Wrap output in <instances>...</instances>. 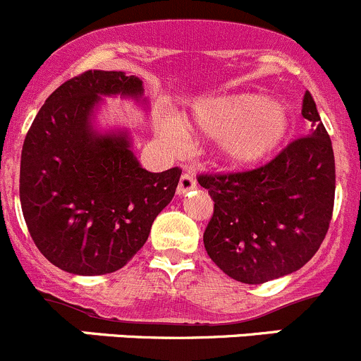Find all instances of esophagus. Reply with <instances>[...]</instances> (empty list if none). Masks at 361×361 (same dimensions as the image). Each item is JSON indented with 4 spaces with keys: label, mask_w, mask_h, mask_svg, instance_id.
Segmentation results:
<instances>
[{
    "label": "esophagus",
    "mask_w": 361,
    "mask_h": 361,
    "mask_svg": "<svg viewBox=\"0 0 361 361\" xmlns=\"http://www.w3.org/2000/svg\"><path fill=\"white\" fill-rule=\"evenodd\" d=\"M196 188V179L192 173H182L179 185H177V195H185L188 191Z\"/></svg>",
    "instance_id": "obj_1"
}]
</instances>
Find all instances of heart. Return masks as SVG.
I'll return each instance as SVG.
<instances>
[{"instance_id":"b5f03b06","label":"heart","mask_w":361,"mask_h":361,"mask_svg":"<svg viewBox=\"0 0 361 361\" xmlns=\"http://www.w3.org/2000/svg\"><path fill=\"white\" fill-rule=\"evenodd\" d=\"M188 128L207 138H219V156L228 166L251 169L277 151L290 131V114L279 102L256 92L202 98L192 105ZM159 135L173 149L184 144L176 121L159 124Z\"/></svg>"}]
</instances>
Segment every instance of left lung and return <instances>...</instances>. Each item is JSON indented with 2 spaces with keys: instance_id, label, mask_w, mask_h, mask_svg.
<instances>
[{
  "instance_id": "left-lung-1",
  "label": "left lung",
  "mask_w": 361,
  "mask_h": 361,
  "mask_svg": "<svg viewBox=\"0 0 361 361\" xmlns=\"http://www.w3.org/2000/svg\"><path fill=\"white\" fill-rule=\"evenodd\" d=\"M309 135L256 170L200 176L214 200L203 233L207 255L231 279L263 284L302 269L319 249L335 198L331 140L305 91Z\"/></svg>"
}]
</instances>
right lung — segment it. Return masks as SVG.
Listing matches in <instances>:
<instances>
[{"mask_svg":"<svg viewBox=\"0 0 361 361\" xmlns=\"http://www.w3.org/2000/svg\"><path fill=\"white\" fill-rule=\"evenodd\" d=\"M106 96L147 105L124 71L89 70L59 85L35 117L20 156V207L42 255L77 276L123 269L172 202L182 170L142 169L128 130L98 131Z\"/></svg>","mask_w":361,"mask_h":361,"instance_id":"1","label":"right lung"}]
</instances>
